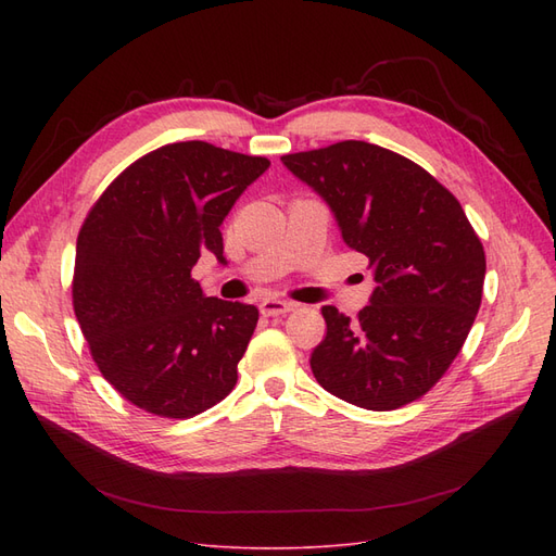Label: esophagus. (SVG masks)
I'll return each mask as SVG.
<instances>
[{
  "label": "esophagus",
  "mask_w": 556,
  "mask_h": 556,
  "mask_svg": "<svg viewBox=\"0 0 556 556\" xmlns=\"http://www.w3.org/2000/svg\"><path fill=\"white\" fill-rule=\"evenodd\" d=\"M292 308H294L292 301H285V299H264L262 304H260V311H262V315H266V317H271V315H285V313H290Z\"/></svg>",
  "instance_id": "obj_1"
}]
</instances>
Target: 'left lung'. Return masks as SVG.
I'll return each instance as SVG.
<instances>
[{
  "label": "left lung",
  "instance_id": "1",
  "mask_svg": "<svg viewBox=\"0 0 556 556\" xmlns=\"http://www.w3.org/2000/svg\"><path fill=\"white\" fill-rule=\"evenodd\" d=\"M280 162L323 197L376 280L355 323L323 308L315 380L366 410L406 406L443 378L473 327L486 268L478 233L439 180L380 146L341 141Z\"/></svg>",
  "mask_w": 556,
  "mask_h": 556
}]
</instances>
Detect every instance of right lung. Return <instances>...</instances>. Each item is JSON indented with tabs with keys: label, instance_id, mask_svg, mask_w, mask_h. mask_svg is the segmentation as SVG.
I'll return each instance as SVG.
<instances>
[{
	"label": "right lung",
	"instance_id": "right-lung-1",
	"mask_svg": "<svg viewBox=\"0 0 556 556\" xmlns=\"http://www.w3.org/2000/svg\"><path fill=\"white\" fill-rule=\"evenodd\" d=\"M266 157L180 141L143 155L99 197L76 241L74 311L102 376L134 406L194 417L237 384L260 311L192 280L223 255V223Z\"/></svg>",
	"mask_w": 556,
	"mask_h": 556
}]
</instances>
